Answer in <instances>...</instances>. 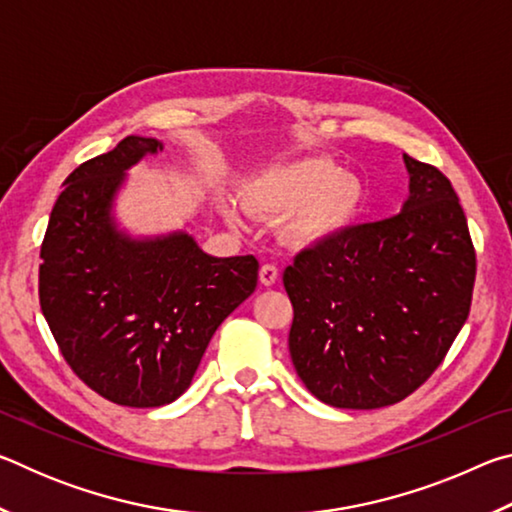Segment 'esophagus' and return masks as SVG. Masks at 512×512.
<instances>
[{"mask_svg":"<svg viewBox=\"0 0 512 512\" xmlns=\"http://www.w3.org/2000/svg\"><path fill=\"white\" fill-rule=\"evenodd\" d=\"M277 266L275 264H264L262 268H259V282L264 284V287H273V284L277 282Z\"/></svg>","mask_w":512,"mask_h":512,"instance_id":"1","label":"esophagus"}]
</instances>
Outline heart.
I'll use <instances>...</instances> for the list:
<instances>
[{
    "label": "heart",
    "mask_w": 512,
    "mask_h": 512,
    "mask_svg": "<svg viewBox=\"0 0 512 512\" xmlns=\"http://www.w3.org/2000/svg\"><path fill=\"white\" fill-rule=\"evenodd\" d=\"M239 194L250 214L282 216V237L298 248L339 239L366 205L361 176L323 155H307L250 173ZM221 212L230 223H241V210L232 198H223Z\"/></svg>",
    "instance_id": "1"
}]
</instances>
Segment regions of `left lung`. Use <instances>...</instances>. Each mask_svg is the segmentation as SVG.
<instances>
[{
    "instance_id": "obj_1",
    "label": "left lung",
    "mask_w": 512,
    "mask_h": 512,
    "mask_svg": "<svg viewBox=\"0 0 512 512\" xmlns=\"http://www.w3.org/2000/svg\"><path fill=\"white\" fill-rule=\"evenodd\" d=\"M400 214L352 225L284 271L289 352L302 384L336 409L409 397L452 348L472 305L476 255L449 180L409 158Z\"/></svg>"
}]
</instances>
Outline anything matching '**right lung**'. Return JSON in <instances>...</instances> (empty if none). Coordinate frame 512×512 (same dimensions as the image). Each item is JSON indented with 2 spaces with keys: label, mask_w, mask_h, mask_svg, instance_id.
Here are the masks:
<instances>
[{
  "label": "right lung",
  "mask_w": 512,
  "mask_h": 512,
  "mask_svg": "<svg viewBox=\"0 0 512 512\" xmlns=\"http://www.w3.org/2000/svg\"><path fill=\"white\" fill-rule=\"evenodd\" d=\"M162 151L128 135L76 167L40 248V307L81 381L106 400L153 409L192 384L212 334L257 287L253 255L212 257L183 230L131 237L115 198L126 171Z\"/></svg>",
  "instance_id": "obj_1"
}]
</instances>
